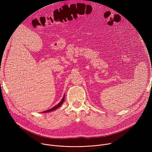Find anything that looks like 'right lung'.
Wrapping results in <instances>:
<instances>
[{"label":"right lung","mask_w":152,"mask_h":152,"mask_svg":"<svg viewBox=\"0 0 152 152\" xmlns=\"http://www.w3.org/2000/svg\"><path fill=\"white\" fill-rule=\"evenodd\" d=\"M64 99H65V94L64 95L63 98L62 99L61 101L58 104H56L55 106H54V107H53L52 108H51V109H50V110H48V111H44V113H49V112H51V111H52L56 110V109H58V108L59 107H60V106H61V104L63 103V102H64Z\"/></svg>","instance_id":"1"}]
</instances>
